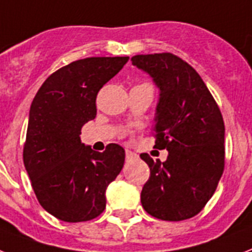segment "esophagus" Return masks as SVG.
<instances>
[{"mask_svg": "<svg viewBox=\"0 0 252 252\" xmlns=\"http://www.w3.org/2000/svg\"><path fill=\"white\" fill-rule=\"evenodd\" d=\"M126 160H133V159H137V154H134V153L130 150H126Z\"/></svg>", "mask_w": 252, "mask_h": 252, "instance_id": "obj_1", "label": "esophagus"}]
</instances>
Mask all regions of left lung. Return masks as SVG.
I'll use <instances>...</instances> for the list:
<instances>
[{
  "instance_id": "left-lung-1",
  "label": "left lung",
  "mask_w": 252,
  "mask_h": 252,
  "mask_svg": "<svg viewBox=\"0 0 252 252\" xmlns=\"http://www.w3.org/2000/svg\"><path fill=\"white\" fill-rule=\"evenodd\" d=\"M132 64L153 79L159 89L153 132L167 160L141 159L150 177L141 191L147 214L160 220L181 221L195 216L218 188L224 171L225 126L214 97L193 67L171 54H141Z\"/></svg>"
}]
</instances>
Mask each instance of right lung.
Returning a JSON list of instances; mask_svg holds the SVG:
<instances>
[{"instance_id":"obj_1","label":"right lung","mask_w":252,"mask_h":252,"mask_svg":"<svg viewBox=\"0 0 252 252\" xmlns=\"http://www.w3.org/2000/svg\"><path fill=\"white\" fill-rule=\"evenodd\" d=\"M129 57L80 59L52 73L34 95L23 161L44 210L67 222L88 221L106 207V189L122 171L126 151L103 153L81 142L85 123L97 115L95 98Z\"/></svg>"}]
</instances>
